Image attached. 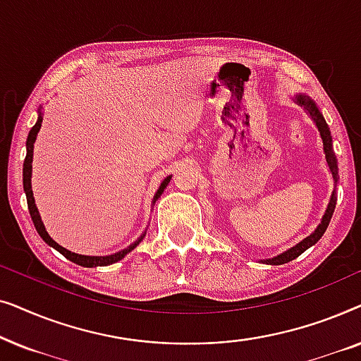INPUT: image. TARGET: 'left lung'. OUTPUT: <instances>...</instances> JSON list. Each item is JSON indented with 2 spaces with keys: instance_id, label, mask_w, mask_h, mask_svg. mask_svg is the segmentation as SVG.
I'll list each match as a JSON object with an SVG mask.
<instances>
[{
  "instance_id": "left-lung-1",
  "label": "left lung",
  "mask_w": 361,
  "mask_h": 361,
  "mask_svg": "<svg viewBox=\"0 0 361 361\" xmlns=\"http://www.w3.org/2000/svg\"><path fill=\"white\" fill-rule=\"evenodd\" d=\"M294 100L298 105L304 106V110H307V113L310 116H312V120L315 123V126L319 128L320 131V137H322V142H324V152H325V159H327V164H329V169L332 172V177H334V185H337V179H338V166H337V157H335V152H334V147H332V136H330V130H329V125L325 123L322 113L319 111V108L315 103L310 100L307 95H302V93H299V95L294 97ZM335 204H337V194H335V189L332 192V195H330V202L327 205V210H325V214L322 216V221H320L317 228H315L312 233H310L307 238H304L300 243H298L293 248H289L288 251H284V253H281L278 256H274V258H269V259H263L261 263H266V264H284V263H289V261H293L298 258L304 253L305 250L310 248V246L317 243V241L322 238V235L325 233V230H327V226L330 224V219H332L334 215V210H335Z\"/></svg>"
}]
</instances>
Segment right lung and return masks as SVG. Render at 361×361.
Segmentation results:
<instances>
[{"label":"right lung","instance_id":"add662e5","mask_svg":"<svg viewBox=\"0 0 361 361\" xmlns=\"http://www.w3.org/2000/svg\"><path fill=\"white\" fill-rule=\"evenodd\" d=\"M42 113H41V108H39V116H37V121L36 125L31 128V131H29L27 135V141H26V159H24V166H23V185H24V192H26V199H27V207H29V214H31V219H32V224L36 226L37 233L41 235V238L46 241L49 246H52V248H56L59 253L66 256L67 259H71L72 263H75L78 266H85V268H97V266H108V264H113L116 263V261H120L125 258V256L130 253L136 248L137 245L141 243L142 238H145L146 231L142 233L140 238H137L135 243H131L128 248L118 251L115 255H108V256H85V255H77V253H72V251H68L61 246L59 243H56L49 233L46 231V226H44L42 220H41V215H39V210L36 207V202H34V195H32V187H31V174H32V149H34V142H36V137H37V133L41 130V125H42ZM171 182V176H167L164 180H162V184L159 185V189H157L154 199H152V204L159 199L162 192L167 187V184Z\"/></svg>","mask_w":361,"mask_h":361}]
</instances>
